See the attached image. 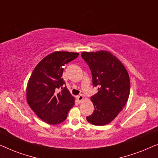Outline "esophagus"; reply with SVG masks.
Segmentation results:
<instances>
[{
    "label": "esophagus",
    "instance_id": "obj_1",
    "mask_svg": "<svg viewBox=\"0 0 158 158\" xmlns=\"http://www.w3.org/2000/svg\"><path fill=\"white\" fill-rule=\"evenodd\" d=\"M77 100H78L79 102H81V101H83L84 97H83V95H80V96H77Z\"/></svg>",
    "mask_w": 158,
    "mask_h": 158
}]
</instances>
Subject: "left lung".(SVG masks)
I'll return each mask as SVG.
<instances>
[{
	"label": "left lung",
	"mask_w": 158,
	"mask_h": 158,
	"mask_svg": "<svg viewBox=\"0 0 158 158\" xmlns=\"http://www.w3.org/2000/svg\"><path fill=\"white\" fill-rule=\"evenodd\" d=\"M81 56L91 70L93 85L98 90L90 98L94 113L86 119L95 126H103L112 122L127 104L130 93L128 72L109 51L83 52Z\"/></svg>",
	"instance_id": "1"
}]
</instances>
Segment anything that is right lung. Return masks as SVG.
Instances as JSON below:
<instances>
[{"label": "right lung", "mask_w": 158, "mask_h": 158, "mask_svg": "<svg viewBox=\"0 0 158 158\" xmlns=\"http://www.w3.org/2000/svg\"><path fill=\"white\" fill-rule=\"evenodd\" d=\"M79 53L56 51L43 58L35 67L27 86L28 104L39 118L49 124H58L66 119L75 104V98L62 77L63 66L78 57ZM61 87L59 92L58 89Z\"/></svg>", "instance_id": "obj_1"}]
</instances>
